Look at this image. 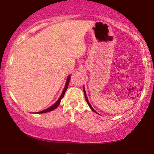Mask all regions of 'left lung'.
Masks as SVG:
<instances>
[{
    "instance_id": "8db88e82",
    "label": "left lung",
    "mask_w": 154,
    "mask_h": 154,
    "mask_svg": "<svg viewBox=\"0 0 154 154\" xmlns=\"http://www.w3.org/2000/svg\"><path fill=\"white\" fill-rule=\"evenodd\" d=\"M83 91H84V94H85V100H86V102H87V103H88V105H89L90 108V109H92V110L94 111V112H96V111H94V109H93V108H92V106H91V104H90L89 101H88V100L87 95H86V93H85V89H84V88H83ZM96 113H97V112H96Z\"/></svg>"
}]
</instances>
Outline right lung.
Listing matches in <instances>:
<instances>
[{"label":"right lung","instance_id":"obj_1","mask_svg":"<svg viewBox=\"0 0 154 154\" xmlns=\"http://www.w3.org/2000/svg\"><path fill=\"white\" fill-rule=\"evenodd\" d=\"M70 79H71V76L70 75H69L68 78H67V80H66V85H65V87H64V89L63 90L62 94H61L60 97L59 98V100L57 101L56 103H54V104L51 106L49 108H48L47 109H45V110H43L42 111H40V112H37V113H47V112H49V111H51L52 110H54V109H55L60 104V102H61V100L64 97V94L65 92H66V90L67 88H68V85H69V81H70Z\"/></svg>","mask_w":154,"mask_h":154}]
</instances>
